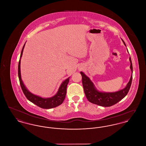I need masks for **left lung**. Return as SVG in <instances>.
Returning a JSON list of instances; mask_svg holds the SVG:
<instances>
[{"mask_svg":"<svg viewBox=\"0 0 146 146\" xmlns=\"http://www.w3.org/2000/svg\"><path fill=\"white\" fill-rule=\"evenodd\" d=\"M121 40L125 46H126L125 42L122 39ZM129 60L130 62V68L132 72L130 80L124 89L115 92H107L98 90L90 79L88 76H86L83 72H80V74L82 76V83L84 92L86 97L89 102L94 104L103 107H110L116 104L126 96L130 90L132 83V64L130 57L129 58Z\"/></svg>","mask_w":146,"mask_h":146,"instance_id":"obj_1","label":"left lung"}]
</instances>
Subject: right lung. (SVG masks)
Here are the masks:
<instances>
[{
	"label": "right lung",
	"instance_id": "1",
	"mask_svg": "<svg viewBox=\"0 0 146 146\" xmlns=\"http://www.w3.org/2000/svg\"><path fill=\"white\" fill-rule=\"evenodd\" d=\"M26 43L24 44L22 51H21V55L19 62L18 66V75L19 78L20 80V83L21 85V89L23 91V94H25V96L28 99L29 101L33 103L34 104L38 106V107L44 108V109H50L52 108H55L60 106V104H62L66 95V91H67V86L70 81V77L64 80L61 84L58 90L57 91V93L52 97H49V98H43V97L37 96L28 90L23 83V81L21 79V59L23 54V51L25 48Z\"/></svg>",
	"mask_w": 146,
	"mask_h": 146
}]
</instances>
